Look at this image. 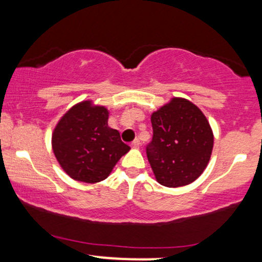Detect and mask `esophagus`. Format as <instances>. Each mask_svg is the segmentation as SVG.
<instances>
[{
    "label": "esophagus",
    "instance_id": "obj_1",
    "mask_svg": "<svg viewBox=\"0 0 262 262\" xmlns=\"http://www.w3.org/2000/svg\"><path fill=\"white\" fill-rule=\"evenodd\" d=\"M132 148H134V149L140 148V140L139 139H135V140L132 141Z\"/></svg>",
    "mask_w": 262,
    "mask_h": 262
}]
</instances>
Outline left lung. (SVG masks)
<instances>
[{
    "label": "left lung",
    "instance_id": "obj_1",
    "mask_svg": "<svg viewBox=\"0 0 262 262\" xmlns=\"http://www.w3.org/2000/svg\"><path fill=\"white\" fill-rule=\"evenodd\" d=\"M151 125L146 155L156 181L166 187H181L197 180L213 149V132L202 111L175 97L151 114Z\"/></svg>",
    "mask_w": 262,
    "mask_h": 262
}]
</instances>
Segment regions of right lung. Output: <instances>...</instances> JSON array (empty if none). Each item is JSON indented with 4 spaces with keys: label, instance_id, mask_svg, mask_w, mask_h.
Instances as JSON below:
<instances>
[{
    "label": "right lung",
    "instance_id": "obj_1",
    "mask_svg": "<svg viewBox=\"0 0 262 262\" xmlns=\"http://www.w3.org/2000/svg\"><path fill=\"white\" fill-rule=\"evenodd\" d=\"M53 151L71 179L95 183L107 179L130 148L119 132L108 127V111L83 101L61 117L53 138Z\"/></svg>",
    "mask_w": 262,
    "mask_h": 262
}]
</instances>
